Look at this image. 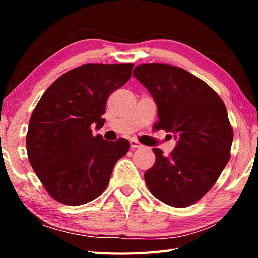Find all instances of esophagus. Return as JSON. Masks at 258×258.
<instances>
[{
  "label": "esophagus",
  "instance_id": "esophagus-1",
  "mask_svg": "<svg viewBox=\"0 0 258 258\" xmlns=\"http://www.w3.org/2000/svg\"><path fill=\"white\" fill-rule=\"evenodd\" d=\"M130 145H131V148H132V149H134V148H142L143 147L141 143H140L139 141H137V140H134V139L131 140Z\"/></svg>",
  "mask_w": 258,
  "mask_h": 258
}]
</instances>
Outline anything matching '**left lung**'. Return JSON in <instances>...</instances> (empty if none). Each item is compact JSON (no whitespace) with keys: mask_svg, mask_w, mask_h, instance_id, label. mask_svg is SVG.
I'll return each mask as SVG.
<instances>
[{"mask_svg":"<svg viewBox=\"0 0 258 258\" xmlns=\"http://www.w3.org/2000/svg\"><path fill=\"white\" fill-rule=\"evenodd\" d=\"M133 76L157 104L156 127L176 140L169 156L152 149L156 161L145 173L147 186L169 206L195 204L215 184L230 159L233 131L225 104L204 81L175 66L139 64Z\"/></svg>","mask_w":258,"mask_h":258,"instance_id":"8db88e82","label":"left lung"}]
</instances>
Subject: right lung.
Returning <instances> with one entry per match:
<instances>
[{
    "label": "right lung",
    "instance_id": "right-lung-1",
    "mask_svg": "<svg viewBox=\"0 0 258 258\" xmlns=\"http://www.w3.org/2000/svg\"><path fill=\"white\" fill-rule=\"evenodd\" d=\"M133 63H89L61 75L42 95L30 117L29 163L52 198L80 206L99 197L130 142L93 135L101 128L107 99L130 80Z\"/></svg>",
    "mask_w": 258,
    "mask_h": 258
}]
</instances>
